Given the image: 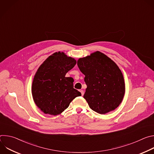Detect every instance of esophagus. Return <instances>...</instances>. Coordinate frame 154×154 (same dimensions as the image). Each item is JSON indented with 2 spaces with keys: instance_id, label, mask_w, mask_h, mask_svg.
<instances>
[{
  "instance_id": "1",
  "label": "esophagus",
  "mask_w": 154,
  "mask_h": 154,
  "mask_svg": "<svg viewBox=\"0 0 154 154\" xmlns=\"http://www.w3.org/2000/svg\"><path fill=\"white\" fill-rule=\"evenodd\" d=\"M80 93H81V94H82V96H83V94H84V91H83V90H80Z\"/></svg>"
}]
</instances>
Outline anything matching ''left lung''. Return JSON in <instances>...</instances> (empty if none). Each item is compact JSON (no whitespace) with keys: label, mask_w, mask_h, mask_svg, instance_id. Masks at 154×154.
I'll use <instances>...</instances> for the list:
<instances>
[{"label":"left lung","mask_w":154,"mask_h":154,"mask_svg":"<svg viewBox=\"0 0 154 154\" xmlns=\"http://www.w3.org/2000/svg\"><path fill=\"white\" fill-rule=\"evenodd\" d=\"M87 86L84 99L93 111L104 115L115 109L125 93V83L118 65L97 51L77 61Z\"/></svg>","instance_id":"obj_1"}]
</instances>
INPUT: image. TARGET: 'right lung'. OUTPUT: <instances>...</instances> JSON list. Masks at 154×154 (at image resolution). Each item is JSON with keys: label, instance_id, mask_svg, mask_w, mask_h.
<instances>
[{"label": "right lung", "instance_id": "1", "mask_svg": "<svg viewBox=\"0 0 154 154\" xmlns=\"http://www.w3.org/2000/svg\"><path fill=\"white\" fill-rule=\"evenodd\" d=\"M76 64V60L64 52L49 56L38 69L32 83V93L37 106L45 114L58 115L71 101L80 96L74 88V79L66 74Z\"/></svg>", "mask_w": 154, "mask_h": 154}]
</instances>
